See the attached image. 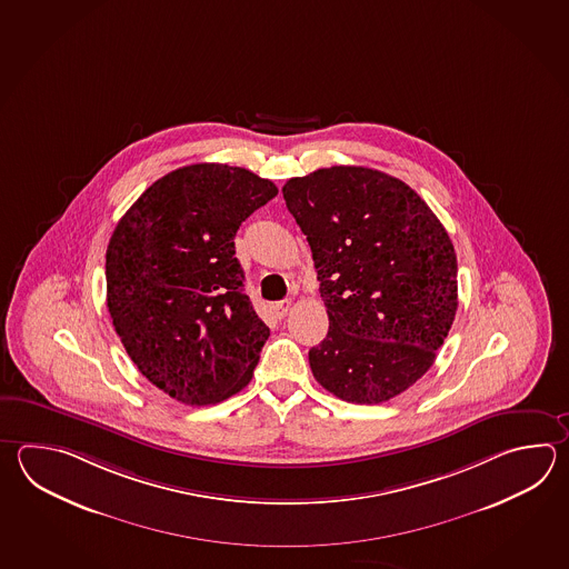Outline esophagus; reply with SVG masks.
<instances>
[{
    "instance_id": "obj_1",
    "label": "esophagus",
    "mask_w": 569,
    "mask_h": 569,
    "mask_svg": "<svg viewBox=\"0 0 569 569\" xmlns=\"http://www.w3.org/2000/svg\"><path fill=\"white\" fill-rule=\"evenodd\" d=\"M271 308H273V313H276V316H278L279 320H281V318H283V316H286V313L290 312L291 302H290V300H286V302L273 303V306H271Z\"/></svg>"
}]
</instances>
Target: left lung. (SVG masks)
Segmentation results:
<instances>
[{
  "mask_svg": "<svg viewBox=\"0 0 569 569\" xmlns=\"http://www.w3.org/2000/svg\"><path fill=\"white\" fill-rule=\"evenodd\" d=\"M312 249L328 335L310 348L338 399H393L436 360L458 310L453 244L416 190L362 166H332L281 188Z\"/></svg>",
  "mask_w": 569,
  "mask_h": 569,
  "instance_id": "8db88e82",
  "label": "left lung"
}]
</instances>
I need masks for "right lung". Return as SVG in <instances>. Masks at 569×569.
<instances>
[{"mask_svg": "<svg viewBox=\"0 0 569 569\" xmlns=\"http://www.w3.org/2000/svg\"><path fill=\"white\" fill-rule=\"evenodd\" d=\"M278 194L227 163L156 180L107 244V308L141 375L186 406H210L251 381L269 338L234 257L241 222Z\"/></svg>", "mask_w": 569, "mask_h": 569, "instance_id": "add662e5", "label": "right lung"}]
</instances>
